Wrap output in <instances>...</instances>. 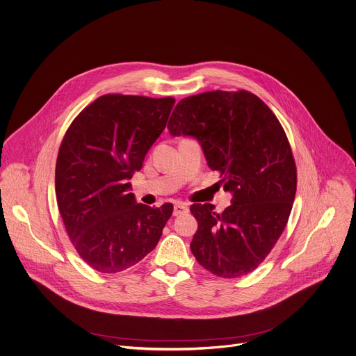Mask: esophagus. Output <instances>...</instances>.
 <instances>
[{
  "label": "esophagus",
  "mask_w": 356,
  "mask_h": 356,
  "mask_svg": "<svg viewBox=\"0 0 356 356\" xmlns=\"http://www.w3.org/2000/svg\"><path fill=\"white\" fill-rule=\"evenodd\" d=\"M188 204L186 203H182V202H178L174 204V216H181V215H185V213H188Z\"/></svg>",
  "instance_id": "34e87169"
}]
</instances>
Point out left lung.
<instances>
[{
  "mask_svg": "<svg viewBox=\"0 0 356 356\" xmlns=\"http://www.w3.org/2000/svg\"><path fill=\"white\" fill-rule=\"evenodd\" d=\"M168 129L172 136L195 137L225 191L233 193L223 213L210 203L191 206L197 220L192 254L220 277L252 272L285 230L296 195V164L285 130L257 95L244 90L181 99Z\"/></svg>",
  "mask_w": 356,
  "mask_h": 356,
  "instance_id": "1",
  "label": "left lung"
}]
</instances>
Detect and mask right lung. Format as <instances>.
<instances>
[{"instance_id": "obj_1", "label": "right lung", "mask_w": 356, "mask_h": 356, "mask_svg": "<svg viewBox=\"0 0 356 356\" xmlns=\"http://www.w3.org/2000/svg\"><path fill=\"white\" fill-rule=\"evenodd\" d=\"M171 97L108 94L67 129L56 163V197L79 255L102 273L122 272L152 252L172 203H136L129 179L165 129Z\"/></svg>"}]
</instances>
